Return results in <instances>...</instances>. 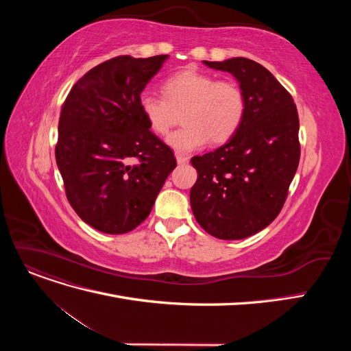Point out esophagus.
Returning a JSON list of instances; mask_svg holds the SVG:
<instances>
[{
	"mask_svg": "<svg viewBox=\"0 0 351 351\" xmlns=\"http://www.w3.org/2000/svg\"><path fill=\"white\" fill-rule=\"evenodd\" d=\"M176 158H177V162H178V164H187V162H189V158H187V156H183V155H178V154H177Z\"/></svg>",
	"mask_w": 351,
	"mask_h": 351,
	"instance_id": "1",
	"label": "esophagus"
}]
</instances>
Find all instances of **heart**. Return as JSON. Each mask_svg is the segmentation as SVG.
<instances>
[{
	"label": "heart",
	"instance_id": "b5f03b06",
	"mask_svg": "<svg viewBox=\"0 0 351 351\" xmlns=\"http://www.w3.org/2000/svg\"><path fill=\"white\" fill-rule=\"evenodd\" d=\"M162 97L143 92L139 108L149 129L164 136L183 110L178 130L167 137V145L178 155L200 149L209 139L222 143L237 133L246 112V98L232 80H217L212 74L186 69L162 83Z\"/></svg>",
	"mask_w": 351,
	"mask_h": 351
}]
</instances>
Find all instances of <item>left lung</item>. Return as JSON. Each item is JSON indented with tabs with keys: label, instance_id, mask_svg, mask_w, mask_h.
<instances>
[{
	"label": "left lung",
	"instance_id": "left-lung-1",
	"mask_svg": "<svg viewBox=\"0 0 351 351\" xmlns=\"http://www.w3.org/2000/svg\"><path fill=\"white\" fill-rule=\"evenodd\" d=\"M204 64L228 71L246 98L237 133L193 156L190 205L199 226L221 240L256 234L277 218L299 167V114L291 95L259 62L236 57Z\"/></svg>",
	"mask_w": 351,
	"mask_h": 351
}]
</instances>
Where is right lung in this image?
<instances>
[{
	"label": "right lung",
	"instance_id": "add662e5",
	"mask_svg": "<svg viewBox=\"0 0 351 351\" xmlns=\"http://www.w3.org/2000/svg\"><path fill=\"white\" fill-rule=\"evenodd\" d=\"M167 58L104 61L74 84L61 107L56 159L67 199L105 234L142 224L177 165L139 108L141 93Z\"/></svg>",
	"mask_w": 351,
	"mask_h": 351
}]
</instances>
